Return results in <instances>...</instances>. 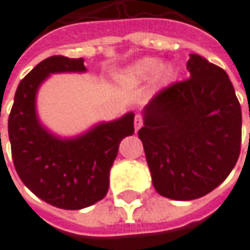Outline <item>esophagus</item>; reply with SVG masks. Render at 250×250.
<instances>
[{"instance_id": "esophagus-1", "label": "esophagus", "mask_w": 250, "mask_h": 250, "mask_svg": "<svg viewBox=\"0 0 250 250\" xmlns=\"http://www.w3.org/2000/svg\"><path fill=\"white\" fill-rule=\"evenodd\" d=\"M143 123H144L143 116H141V114H137L136 117H134V128H136V131H138V130L141 128Z\"/></svg>"}]
</instances>
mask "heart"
<instances>
[{
	"label": "heart",
	"mask_w": 250,
	"mask_h": 250,
	"mask_svg": "<svg viewBox=\"0 0 250 250\" xmlns=\"http://www.w3.org/2000/svg\"><path fill=\"white\" fill-rule=\"evenodd\" d=\"M123 75H125V81L131 82V83L144 82L149 80L152 75H155L159 83H168L173 78L175 70L169 64L161 65V60L157 57H146L134 62L133 65H130Z\"/></svg>",
	"instance_id": "b5f03b06"
}]
</instances>
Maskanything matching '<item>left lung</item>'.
<instances>
[{
	"label": "left lung",
	"mask_w": 250,
	"mask_h": 250,
	"mask_svg": "<svg viewBox=\"0 0 250 250\" xmlns=\"http://www.w3.org/2000/svg\"><path fill=\"white\" fill-rule=\"evenodd\" d=\"M188 70L190 78L148 102L138 131L155 190L182 201L203 197L227 179L242 138L241 104L227 72L199 54H190Z\"/></svg>",
	"instance_id": "left-lung-1"
}]
</instances>
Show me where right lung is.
<instances>
[{
    "mask_svg": "<svg viewBox=\"0 0 250 250\" xmlns=\"http://www.w3.org/2000/svg\"><path fill=\"white\" fill-rule=\"evenodd\" d=\"M83 59L51 56L18 85L8 119L14 165L39 199L64 210H81L102 200L120 141L134 133V113L101 123L75 138H60L39 122L36 93L50 74L85 72ZM1 143V133H0Z\"/></svg>",
    "mask_w": 250,
    "mask_h": 250,
    "instance_id": "right-lung-1",
    "label": "right lung"
}]
</instances>
